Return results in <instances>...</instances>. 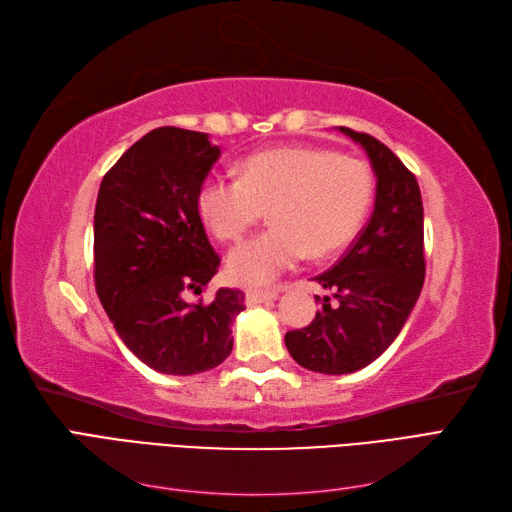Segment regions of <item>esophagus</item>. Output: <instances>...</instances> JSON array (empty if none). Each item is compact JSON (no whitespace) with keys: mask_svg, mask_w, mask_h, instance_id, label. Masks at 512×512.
<instances>
[{"mask_svg":"<svg viewBox=\"0 0 512 512\" xmlns=\"http://www.w3.org/2000/svg\"><path fill=\"white\" fill-rule=\"evenodd\" d=\"M277 290H256V288H252V290H247V301L250 303H265V301H273V299H277Z\"/></svg>","mask_w":512,"mask_h":512,"instance_id":"esophagus-1","label":"esophagus"}]
</instances>
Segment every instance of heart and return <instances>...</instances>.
Wrapping results in <instances>:
<instances>
[{
	"label": "heart",
	"instance_id": "heart-1",
	"mask_svg": "<svg viewBox=\"0 0 512 512\" xmlns=\"http://www.w3.org/2000/svg\"><path fill=\"white\" fill-rule=\"evenodd\" d=\"M374 198L365 162L331 151L284 147L254 153L241 177L211 175L196 196L200 218L218 239L245 235L269 207L271 226L230 252L243 284H269L307 256L324 258L361 228Z\"/></svg>",
	"mask_w": 512,
	"mask_h": 512
}]
</instances>
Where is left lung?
<instances>
[{
  "instance_id": "obj_1",
  "label": "left lung",
  "mask_w": 512,
  "mask_h": 512,
  "mask_svg": "<svg viewBox=\"0 0 512 512\" xmlns=\"http://www.w3.org/2000/svg\"><path fill=\"white\" fill-rule=\"evenodd\" d=\"M339 130L365 149L374 168V213L344 258L314 277L335 292L337 305L324 297L312 324L284 337L301 367L331 376L374 363L404 329L425 282L423 200L416 177L378 138Z\"/></svg>"
}]
</instances>
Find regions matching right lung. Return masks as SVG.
Listing matches in <instances>:
<instances>
[{
  "label": "right lung",
  "mask_w": 512,
  "mask_h": 512,
  "mask_svg": "<svg viewBox=\"0 0 512 512\" xmlns=\"http://www.w3.org/2000/svg\"><path fill=\"white\" fill-rule=\"evenodd\" d=\"M220 158L209 134L164 126L136 141L100 183L94 280L117 335L145 365L170 376L218 367L232 350L230 324L243 292L220 288L188 303L218 273L220 256L196 207Z\"/></svg>",
  "instance_id": "add662e5"
}]
</instances>
